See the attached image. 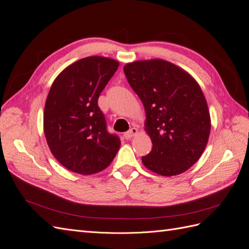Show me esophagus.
<instances>
[{"label": "esophagus", "instance_id": "1", "mask_svg": "<svg viewBox=\"0 0 249 249\" xmlns=\"http://www.w3.org/2000/svg\"><path fill=\"white\" fill-rule=\"evenodd\" d=\"M138 133V129L136 128V127H132L131 129H129L127 132L124 133V138L126 140H130L133 136H136V134Z\"/></svg>", "mask_w": 249, "mask_h": 249}]
</instances>
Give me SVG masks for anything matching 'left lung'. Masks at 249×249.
Returning <instances> with one entry per match:
<instances>
[{
    "mask_svg": "<svg viewBox=\"0 0 249 249\" xmlns=\"http://www.w3.org/2000/svg\"><path fill=\"white\" fill-rule=\"evenodd\" d=\"M127 81L146 110L152 150L142 161L162 176L180 174L199 160L211 130L202 90L193 77L173 63L136 61L124 67Z\"/></svg>",
    "mask_w": 249,
    "mask_h": 249,
    "instance_id": "left-lung-1",
    "label": "left lung"
}]
</instances>
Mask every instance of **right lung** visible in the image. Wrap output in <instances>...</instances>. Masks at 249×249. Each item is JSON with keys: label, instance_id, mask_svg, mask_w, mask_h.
<instances>
[{"label": "right lung", "instance_id": "1", "mask_svg": "<svg viewBox=\"0 0 249 249\" xmlns=\"http://www.w3.org/2000/svg\"><path fill=\"white\" fill-rule=\"evenodd\" d=\"M119 62L89 56L69 66L47 97L44 130L52 154L71 171L89 175L109 166L121 145L109 133L98 99Z\"/></svg>", "mask_w": 249, "mask_h": 249}]
</instances>
